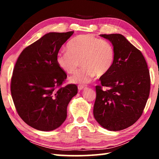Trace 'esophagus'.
I'll return each mask as SVG.
<instances>
[{
	"instance_id": "obj_1",
	"label": "esophagus",
	"mask_w": 159,
	"mask_h": 159,
	"mask_svg": "<svg viewBox=\"0 0 159 159\" xmlns=\"http://www.w3.org/2000/svg\"><path fill=\"white\" fill-rule=\"evenodd\" d=\"M78 88H79V90H82L84 89V88H85V86L83 85H79L78 86Z\"/></svg>"
}]
</instances>
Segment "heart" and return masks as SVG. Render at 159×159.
<instances>
[{
  "label": "heart",
  "instance_id": "b5f03b06",
  "mask_svg": "<svg viewBox=\"0 0 159 159\" xmlns=\"http://www.w3.org/2000/svg\"><path fill=\"white\" fill-rule=\"evenodd\" d=\"M66 52L57 54L56 57L60 69L66 74H74L79 66H83L75 73L70 81L85 84L92 81L96 75L102 76L113 66L115 51L111 43L92 34H81L70 40Z\"/></svg>",
  "mask_w": 159,
  "mask_h": 159
}]
</instances>
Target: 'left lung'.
Wrapping results in <instances>:
<instances>
[{
  "instance_id": "obj_1",
  "label": "left lung",
  "mask_w": 159,
  "mask_h": 159,
  "mask_svg": "<svg viewBox=\"0 0 159 159\" xmlns=\"http://www.w3.org/2000/svg\"><path fill=\"white\" fill-rule=\"evenodd\" d=\"M115 51L113 66L96 86L93 114L99 125L118 131L133 125L143 113L150 92L147 64L140 50L121 34H100ZM102 87L107 88V90Z\"/></svg>"
}]
</instances>
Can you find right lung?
I'll return each mask as SVG.
<instances>
[{
	"label": "right lung",
	"mask_w": 159,
	"mask_h": 159,
	"mask_svg": "<svg viewBox=\"0 0 159 159\" xmlns=\"http://www.w3.org/2000/svg\"><path fill=\"white\" fill-rule=\"evenodd\" d=\"M73 34H45L24 49L16 61L10 84L13 102L21 119L36 130L60 127L78 93L75 84L61 87L67 76L56 62L61 45Z\"/></svg>",
	"instance_id": "add662e5"
}]
</instances>
